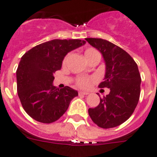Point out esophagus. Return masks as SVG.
<instances>
[{
  "label": "esophagus",
  "mask_w": 157,
  "mask_h": 157,
  "mask_svg": "<svg viewBox=\"0 0 157 157\" xmlns=\"http://www.w3.org/2000/svg\"><path fill=\"white\" fill-rule=\"evenodd\" d=\"M88 94H89V93H88V92H81V91L79 92V95H88Z\"/></svg>",
  "instance_id": "34e87169"
}]
</instances>
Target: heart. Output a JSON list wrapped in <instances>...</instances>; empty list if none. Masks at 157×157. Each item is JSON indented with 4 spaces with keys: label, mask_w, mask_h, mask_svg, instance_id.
Listing matches in <instances>:
<instances>
[{
    "label": "heart",
    "mask_w": 157,
    "mask_h": 157,
    "mask_svg": "<svg viewBox=\"0 0 157 157\" xmlns=\"http://www.w3.org/2000/svg\"><path fill=\"white\" fill-rule=\"evenodd\" d=\"M97 54H99L98 51L93 48H86L85 51V56L88 62H89V60H90L93 56L97 55ZM68 56H69V54H67L66 56H64V60H63V64H65L67 63ZM95 78L93 77V76H90V77H87V76H79V77H77L76 80V85H77L79 88H81V89H88V88H89V86H90L91 83L93 82Z\"/></svg>",
    "instance_id": "1"
}]
</instances>
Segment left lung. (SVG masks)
Here are the masks:
<instances>
[{"mask_svg": "<svg viewBox=\"0 0 157 157\" xmlns=\"http://www.w3.org/2000/svg\"><path fill=\"white\" fill-rule=\"evenodd\" d=\"M85 40L102 53L106 64L105 81L99 88L110 89L97 107L89 109L92 121L102 128L117 127L132 116L138 104L141 78L137 64L126 51L101 38Z\"/></svg>", "mask_w": 157, "mask_h": 157, "instance_id": "obj_1", "label": "left lung"}]
</instances>
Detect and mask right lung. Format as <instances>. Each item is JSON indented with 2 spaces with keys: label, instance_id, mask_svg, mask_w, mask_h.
<instances>
[{
  "label": "right lung",
  "instance_id": "obj_1",
  "mask_svg": "<svg viewBox=\"0 0 157 157\" xmlns=\"http://www.w3.org/2000/svg\"><path fill=\"white\" fill-rule=\"evenodd\" d=\"M84 44L85 40L79 39H55L35 46L22 56L17 69V94L33 119L44 124L57 121L78 96L70 87L59 89L52 82L65 55Z\"/></svg>",
  "mask_w": 157,
  "mask_h": 157
}]
</instances>
